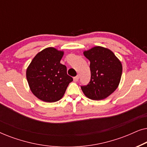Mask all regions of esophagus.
Returning <instances> with one entry per match:
<instances>
[{
  "instance_id": "34e87169",
  "label": "esophagus",
  "mask_w": 147,
  "mask_h": 147,
  "mask_svg": "<svg viewBox=\"0 0 147 147\" xmlns=\"http://www.w3.org/2000/svg\"><path fill=\"white\" fill-rule=\"evenodd\" d=\"M78 80H79V76H76V77L74 78V82H78Z\"/></svg>"
}]
</instances>
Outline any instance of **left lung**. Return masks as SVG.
Segmentation results:
<instances>
[{"label":"left lung","instance_id":"1","mask_svg":"<svg viewBox=\"0 0 147 147\" xmlns=\"http://www.w3.org/2000/svg\"><path fill=\"white\" fill-rule=\"evenodd\" d=\"M83 53L90 61L91 80L87 86H81L82 92L91 100L105 99L119 86L121 61L111 50L101 46H95Z\"/></svg>","mask_w":147,"mask_h":147}]
</instances>
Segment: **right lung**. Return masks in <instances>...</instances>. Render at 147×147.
<instances>
[{
  "label": "right lung",
  "mask_w": 147,
  "mask_h": 147,
  "mask_svg": "<svg viewBox=\"0 0 147 147\" xmlns=\"http://www.w3.org/2000/svg\"><path fill=\"white\" fill-rule=\"evenodd\" d=\"M64 51L47 47L39 52L27 68L26 77L32 93L46 102L61 100L73 78L60 63Z\"/></svg>",
  "instance_id": "1"
}]
</instances>
